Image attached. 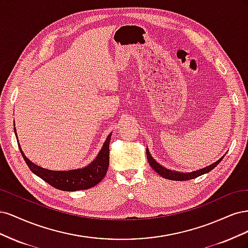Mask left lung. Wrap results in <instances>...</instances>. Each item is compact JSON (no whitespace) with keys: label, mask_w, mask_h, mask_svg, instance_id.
Listing matches in <instances>:
<instances>
[{"label":"left lung","mask_w":248,"mask_h":248,"mask_svg":"<svg viewBox=\"0 0 248 248\" xmlns=\"http://www.w3.org/2000/svg\"><path fill=\"white\" fill-rule=\"evenodd\" d=\"M146 153H147V158H148V161L150 163V166H151V168L157 172V174L160 175L163 178H166V179L174 180V181H185V180L194 179V178H197V177H199L201 175L206 174V172H209L210 170H212L217 166V164H218L222 160L223 156L226 155V154H224L221 157V158H219L218 160L215 161L214 163L210 164V166H208V167H206L204 169H201V170L190 171V172H181V171L170 170H168V169H166L164 167L160 166V164L158 162H156V160L153 158V157L150 155V152H149L148 148L146 150Z\"/></svg>","instance_id":"1"}]
</instances>
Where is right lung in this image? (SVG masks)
<instances>
[{"label": "right lung", "mask_w": 248, "mask_h": 248, "mask_svg": "<svg viewBox=\"0 0 248 248\" xmlns=\"http://www.w3.org/2000/svg\"><path fill=\"white\" fill-rule=\"evenodd\" d=\"M14 132H16L14 127ZM17 138V136H16ZM111 138V133L108 134L106 141L97 155L96 158L89 164V166L71 170H50L38 167L28 159L24 152L20 153L24 157L29 169L31 170L36 176L41 178L52 187L63 191H77L82 189H89L91 187L98 184L101 180L107 175L109 163V141Z\"/></svg>", "instance_id": "obj_1"}]
</instances>
